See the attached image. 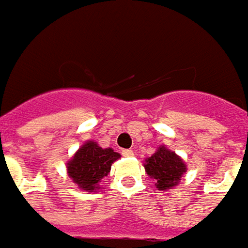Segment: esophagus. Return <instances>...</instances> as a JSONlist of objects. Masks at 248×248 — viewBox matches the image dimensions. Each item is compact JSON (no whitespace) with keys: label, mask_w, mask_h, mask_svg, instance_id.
I'll use <instances>...</instances> for the list:
<instances>
[{"label":"esophagus","mask_w":248,"mask_h":248,"mask_svg":"<svg viewBox=\"0 0 248 248\" xmlns=\"http://www.w3.org/2000/svg\"><path fill=\"white\" fill-rule=\"evenodd\" d=\"M122 155H124V156H134V151H133V150H124V151H122Z\"/></svg>","instance_id":"1"}]
</instances>
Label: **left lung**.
Returning a JSON list of instances; mask_svg holds the SVG:
<instances>
[{
  "mask_svg": "<svg viewBox=\"0 0 248 248\" xmlns=\"http://www.w3.org/2000/svg\"><path fill=\"white\" fill-rule=\"evenodd\" d=\"M145 170L155 181L158 190L166 191L175 187L181 178L187 171L186 163L174 151L169 150L165 146L158 147V150L145 161Z\"/></svg>",
  "mask_w": 248,
  "mask_h": 248,
  "instance_id": "obj_1",
  "label": "left lung"
}]
</instances>
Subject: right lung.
I'll use <instances>...</instances> for the list:
<instances>
[{
  "label": "right lung",
  "mask_w": 248,
  "mask_h": 248,
  "mask_svg": "<svg viewBox=\"0 0 248 248\" xmlns=\"http://www.w3.org/2000/svg\"><path fill=\"white\" fill-rule=\"evenodd\" d=\"M121 158L113 149H102L94 140H87L67 162V174L85 191H95L99 182L108 177L111 165Z\"/></svg>",
  "instance_id": "add662e5"
}]
</instances>
